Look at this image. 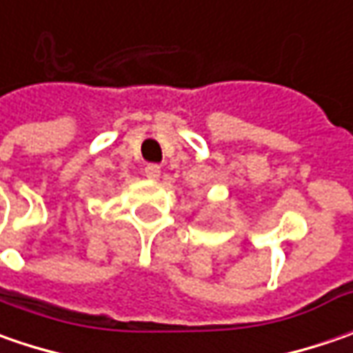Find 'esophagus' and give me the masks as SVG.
<instances>
[{
  "label": "esophagus",
  "mask_w": 353,
  "mask_h": 353,
  "mask_svg": "<svg viewBox=\"0 0 353 353\" xmlns=\"http://www.w3.org/2000/svg\"><path fill=\"white\" fill-rule=\"evenodd\" d=\"M145 176H147V179H159V176H161V167L155 165V163H149V165L145 167Z\"/></svg>",
  "instance_id": "esophagus-1"
}]
</instances>
